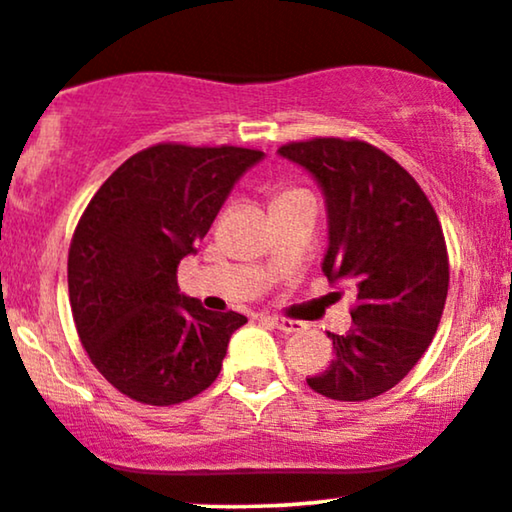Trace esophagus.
<instances>
[{"mask_svg": "<svg viewBox=\"0 0 512 512\" xmlns=\"http://www.w3.org/2000/svg\"><path fill=\"white\" fill-rule=\"evenodd\" d=\"M264 322L274 326V329L283 331V334H293V331L300 329L298 322H293V319H283V317H264Z\"/></svg>", "mask_w": 512, "mask_h": 512, "instance_id": "esophagus-1", "label": "esophagus"}]
</instances>
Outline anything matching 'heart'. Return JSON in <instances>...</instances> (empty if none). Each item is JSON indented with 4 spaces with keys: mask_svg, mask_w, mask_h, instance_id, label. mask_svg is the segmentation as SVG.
Wrapping results in <instances>:
<instances>
[{
    "mask_svg": "<svg viewBox=\"0 0 512 512\" xmlns=\"http://www.w3.org/2000/svg\"><path fill=\"white\" fill-rule=\"evenodd\" d=\"M295 195H305L303 190H283V193L279 195V200H286V197H295Z\"/></svg>",
    "mask_w": 512,
    "mask_h": 512,
    "instance_id": "b5f03b06",
    "label": "heart"
}]
</instances>
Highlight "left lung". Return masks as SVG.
<instances>
[{
	"label": "left lung",
	"mask_w": 512,
	"mask_h": 512,
	"mask_svg": "<svg viewBox=\"0 0 512 512\" xmlns=\"http://www.w3.org/2000/svg\"><path fill=\"white\" fill-rule=\"evenodd\" d=\"M324 195L322 272L355 291L353 329L331 334L334 360L307 379L334 400L377 398L429 348L448 295V252L432 202L386 152L362 140L315 138L279 147Z\"/></svg>",
	"instance_id": "8db88e82"
}]
</instances>
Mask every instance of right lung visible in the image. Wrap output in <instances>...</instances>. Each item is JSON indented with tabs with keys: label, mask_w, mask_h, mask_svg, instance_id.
<instances>
[{
	"label": "right lung",
	"mask_w": 512,
	"mask_h": 512,
	"mask_svg": "<svg viewBox=\"0 0 512 512\" xmlns=\"http://www.w3.org/2000/svg\"><path fill=\"white\" fill-rule=\"evenodd\" d=\"M264 152L162 143L126 159L90 200L69 250L80 343L114 389L176 405L219 377L248 317L178 293L176 269Z\"/></svg>",
	"instance_id": "right-lung-1"
}]
</instances>
